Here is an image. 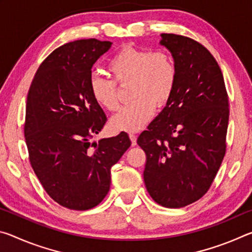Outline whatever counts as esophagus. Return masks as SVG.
Instances as JSON below:
<instances>
[{
    "label": "esophagus",
    "mask_w": 252,
    "mask_h": 252,
    "mask_svg": "<svg viewBox=\"0 0 252 252\" xmlns=\"http://www.w3.org/2000/svg\"><path fill=\"white\" fill-rule=\"evenodd\" d=\"M129 136H130V140H131V144H132V146H135V144H136V135L133 134V133H130Z\"/></svg>",
    "instance_id": "obj_1"
}]
</instances>
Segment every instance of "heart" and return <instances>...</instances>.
<instances>
[{
    "label": "heart",
    "mask_w": 252,
    "mask_h": 252,
    "mask_svg": "<svg viewBox=\"0 0 252 252\" xmlns=\"http://www.w3.org/2000/svg\"><path fill=\"white\" fill-rule=\"evenodd\" d=\"M112 80L92 76L90 92L97 105L108 111L120 106L118 86L130 84L132 102L119 111L110 121L114 131L136 132L146 126L156 108L171 99L177 84V66L168 52L126 45L108 63Z\"/></svg>",
    "instance_id": "heart-1"
}]
</instances>
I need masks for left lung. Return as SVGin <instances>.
<instances>
[{"mask_svg": "<svg viewBox=\"0 0 252 252\" xmlns=\"http://www.w3.org/2000/svg\"><path fill=\"white\" fill-rule=\"evenodd\" d=\"M161 36L177 66L176 89L136 142L146 152L149 194L162 207L182 208L203 197L218 173L227 148L229 100L208 49L179 34Z\"/></svg>", "mask_w": 252, "mask_h": 252, "instance_id": "1", "label": "left lung"}]
</instances>
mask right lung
Returning <instances> with one entry per match:
<instances>
[{
	"instance_id": "obj_1",
	"label": "right lung",
	"mask_w": 252,
	"mask_h": 252,
	"mask_svg": "<svg viewBox=\"0 0 252 252\" xmlns=\"http://www.w3.org/2000/svg\"><path fill=\"white\" fill-rule=\"evenodd\" d=\"M111 44L89 39L59 46L41 63L28 93L30 163L46 193L71 210H89L104 199L111 168L131 146L126 132L90 142L106 122L91 95V69Z\"/></svg>"
}]
</instances>
